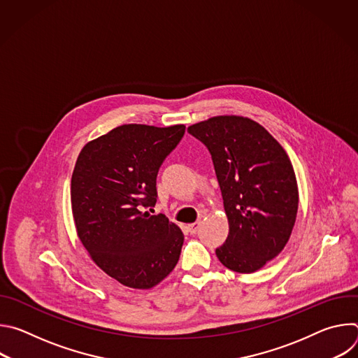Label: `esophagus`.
<instances>
[{"label": "esophagus", "mask_w": 358, "mask_h": 358, "mask_svg": "<svg viewBox=\"0 0 358 358\" xmlns=\"http://www.w3.org/2000/svg\"><path fill=\"white\" fill-rule=\"evenodd\" d=\"M187 228H188L189 234H195V232L198 231V228H199V222H194V224H189V225H187Z\"/></svg>", "instance_id": "esophagus-1"}]
</instances>
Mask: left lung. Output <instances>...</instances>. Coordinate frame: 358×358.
I'll return each mask as SVG.
<instances>
[{
  "label": "left lung",
  "instance_id": "8db88e82",
  "mask_svg": "<svg viewBox=\"0 0 358 358\" xmlns=\"http://www.w3.org/2000/svg\"><path fill=\"white\" fill-rule=\"evenodd\" d=\"M211 152L229 235L220 262L238 273L264 268L286 246L294 227L299 189L279 141L249 117L224 115L189 126Z\"/></svg>",
  "mask_w": 358,
  "mask_h": 358
}]
</instances>
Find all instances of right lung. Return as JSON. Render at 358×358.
I'll list each match as a JSON object with an SVG mask.
<instances>
[{
	"label": "right lung",
	"mask_w": 358,
	"mask_h": 358,
	"mask_svg": "<svg viewBox=\"0 0 358 358\" xmlns=\"http://www.w3.org/2000/svg\"><path fill=\"white\" fill-rule=\"evenodd\" d=\"M185 126L122 124L87 141L71 180L78 238L106 275L133 289H151L176 268L184 235L155 206L163 160Z\"/></svg>",
	"instance_id": "add662e5"
}]
</instances>
